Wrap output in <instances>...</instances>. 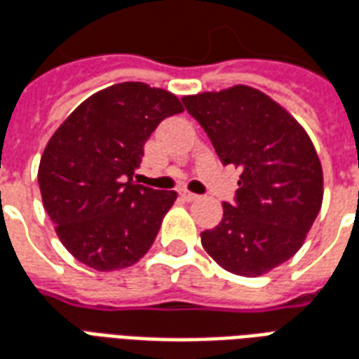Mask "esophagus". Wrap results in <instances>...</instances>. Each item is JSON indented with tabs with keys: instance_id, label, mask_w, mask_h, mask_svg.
Masks as SVG:
<instances>
[{
	"instance_id": "34e87169",
	"label": "esophagus",
	"mask_w": 359,
	"mask_h": 359,
	"mask_svg": "<svg viewBox=\"0 0 359 359\" xmlns=\"http://www.w3.org/2000/svg\"><path fill=\"white\" fill-rule=\"evenodd\" d=\"M179 194H180V198L184 200V202H194V200H198V198H200L198 194H192V192H188V190H180Z\"/></svg>"
}]
</instances>
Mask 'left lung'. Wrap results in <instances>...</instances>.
Segmentation results:
<instances>
[{
	"label": "left lung",
	"instance_id": "obj_1",
	"mask_svg": "<svg viewBox=\"0 0 359 359\" xmlns=\"http://www.w3.org/2000/svg\"><path fill=\"white\" fill-rule=\"evenodd\" d=\"M223 165L242 171L234 202L203 231L205 252L223 269L259 277L300 250L323 202V171L306 130L250 86L187 95Z\"/></svg>",
	"mask_w": 359,
	"mask_h": 359
}]
</instances>
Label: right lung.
I'll use <instances>...</instances> for the list:
<instances>
[{
	"mask_svg": "<svg viewBox=\"0 0 359 359\" xmlns=\"http://www.w3.org/2000/svg\"><path fill=\"white\" fill-rule=\"evenodd\" d=\"M179 97L123 82L97 92L67 117L43 149L38 184L43 208L79 262L95 271L136 264L156 241L175 190L136 184L144 144Z\"/></svg>",
	"mask_w": 359,
	"mask_h": 359,
	"instance_id": "add662e5",
	"label": "right lung"
}]
</instances>
